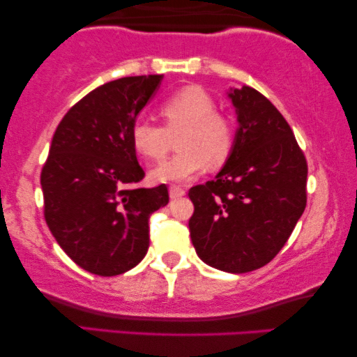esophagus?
<instances>
[{
    "label": "esophagus",
    "mask_w": 357,
    "mask_h": 357,
    "mask_svg": "<svg viewBox=\"0 0 357 357\" xmlns=\"http://www.w3.org/2000/svg\"><path fill=\"white\" fill-rule=\"evenodd\" d=\"M169 195L172 199H177V198H182L185 195V190L182 187H177V185H172V187L169 188Z\"/></svg>",
    "instance_id": "obj_1"
}]
</instances>
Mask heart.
Masks as SVG:
<instances>
[{
    "instance_id": "1",
    "label": "heart",
    "mask_w": 357,
    "mask_h": 357,
    "mask_svg": "<svg viewBox=\"0 0 357 357\" xmlns=\"http://www.w3.org/2000/svg\"><path fill=\"white\" fill-rule=\"evenodd\" d=\"M160 114L164 128L144 119L131 125V143L148 160L162 159L169 149V135L180 131L178 153L151 172L155 182H185L208 162L218 167L229 159L236 143V123L231 115L216 110V102L202 87L175 92L160 107Z\"/></svg>"
}]
</instances>
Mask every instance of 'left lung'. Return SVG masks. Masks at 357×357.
Wrapping results in <instances>:
<instances>
[{"instance_id":"obj_1","label":"left lung","mask_w":357,"mask_h":357,"mask_svg":"<svg viewBox=\"0 0 357 357\" xmlns=\"http://www.w3.org/2000/svg\"><path fill=\"white\" fill-rule=\"evenodd\" d=\"M238 128L226 165L190 188V237L206 265L248 273L275 258L307 203V160L291 126L265 96L231 89Z\"/></svg>"}]
</instances>
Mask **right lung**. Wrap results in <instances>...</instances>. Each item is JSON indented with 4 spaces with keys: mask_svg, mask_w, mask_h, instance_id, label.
Returning a JSON list of instances; mask_svg holds the SVG:
<instances>
[{
    "mask_svg": "<svg viewBox=\"0 0 357 357\" xmlns=\"http://www.w3.org/2000/svg\"><path fill=\"white\" fill-rule=\"evenodd\" d=\"M162 75L121 77L73 105L53 135L40 183L47 226L82 270L116 276L143 260L149 216L169 203L165 185L139 188L144 170L131 125Z\"/></svg>",
    "mask_w": 357,
    "mask_h": 357,
    "instance_id": "1",
    "label": "right lung"
}]
</instances>
